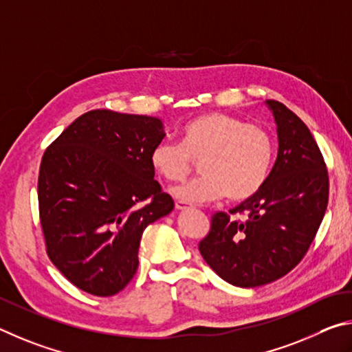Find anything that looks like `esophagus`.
I'll list each match as a JSON object with an SVG mask.
<instances>
[{
    "mask_svg": "<svg viewBox=\"0 0 352 352\" xmlns=\"http://www.w3.org/2000/svg\"><path fill=\"white\" fill-rule=\"evenodd\" d=\"M175 207H176V210H187V208H190L192 206L187 204V202H184V201H176Z\"/></svg>",
    "mask_w": 352,
    "mask_h": 352,
    "instance_id": "obj_1",
    "label": "esophagus"
}]
</instances>
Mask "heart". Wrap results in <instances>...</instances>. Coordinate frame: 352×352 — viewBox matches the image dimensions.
I'll list each match as a JSON object with an SVG mask.
<instances>
[{"label": "heart", "instance_id": "heart-1", "mask_svg": "<svg viewBox=\"0 0 352 352\" xmlns=\"http://www.w3.org/2000/svg\"><path fill=\"white\" fill-rule=\"evenodd\" d=\"M179 139V144L157 142L150 162L166 182H182L199 160L202 175L173 192L182 201L199 204L226 196L239 202L254 196L267 179L275 145L272 134L261 125L208 113L184 123Z\"/></svg>", "mask_w": 352, "mask_h": 352}]
</instances>
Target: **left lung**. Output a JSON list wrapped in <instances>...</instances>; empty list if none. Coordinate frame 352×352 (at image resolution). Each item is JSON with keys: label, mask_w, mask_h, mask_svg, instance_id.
<instances>
[{"label": "left lung", "mask_w": 352, "mask_h": 352, "mask_svg": "<svg viewBox=\"0 0 352 352\" xmlns=\"http://www.w3.org/2000/svg\"><path fill=\"white\" fill-rule=\"evenodd\" d=\"M267 104L278 126L274 168L254 196L229 213H213L199 243L208 266L239 287L267 285L291 272L309 250L328 207V168L309 128L283 103Z\"/></svg>", "instance_id": "8db88e82"}]
</instances>
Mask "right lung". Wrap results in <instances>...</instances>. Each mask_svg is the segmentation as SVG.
<instances>
[{
	"mask_svg": "<svg viewBox=\"0 0 352 352\" xmlns=\"http://www.w3.org/2000/svg\"><path fill=\"white\" fill-rule=\"evenodd\" d=\"M164 135L156 117L94 109L43 154L38 212L46 254L80 291L120 292L138 270L145 227L175 208L150 162Z\"/></svg>",
	"mask_w": 352,
	"mask_h": 352,
	"instance_id": "1",
	"label": "right lung"
}]
</instances>
